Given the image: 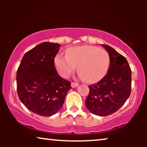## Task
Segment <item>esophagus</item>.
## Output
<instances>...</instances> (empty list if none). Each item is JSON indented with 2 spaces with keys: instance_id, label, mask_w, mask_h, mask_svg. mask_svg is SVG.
<instances>
[{
  "instance_id": "obj_1",
  "label": "esophagus",
  "mask_w": 147,
  "mask_h": 147,
  "mask_svg": "<svg viewBox=\"0 0 147 147\" xmlns=\"http://www.w3.org/2000/svg\"><path fill=\"white\" fill-rule=\"evenodd\" d=\"M79 86L78 83H75V82H72L71 83V86L72 88H76Z\"/></svg>"
}]
</instances>
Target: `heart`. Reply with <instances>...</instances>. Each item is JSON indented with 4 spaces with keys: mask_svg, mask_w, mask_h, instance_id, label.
<instances>
[{
    "mask_svg": "<svg viewBox=\"0 0 147 147\" xmlns=\"http://www.w3.org/2000/svg\"><path fill=\"white\" fill-rule=\"evenodd\" d=\"M55 64L59 74L67 78L75 70L88 83L97 82L106 75L110 64V57L106 50L92 45L70 47L66 55H57Z\"/></svg>",
    "mask_w": 147,
    "mask_h": 147,
    "instance_id": "b5f03b06",
    "label": "heart"
}]
</instances>
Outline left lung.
Segmentation results:
<instances>
[{"label": "left lung", "instance_id": "1", "mask_svg": "<svg viewBox=\"0 0 147 147\" xmlns=\"http://www.w3.org/2000/svg\"><path fill=\"white\" fill-rule=\"evenodd\" d=\"M110 57L107 74L97 84L88 86L86 106L92 114L107 116L119 110L131 91V70L127 60L108 45H102Z\"/></svg>", "mask_w": 147, "mask_h": 147}]
</instances>
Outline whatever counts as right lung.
Instances as JSON below:
<instances>
[{
	"label": "right lung",
	"instance_id": "1",
	"mask_svg": "<svg viewBox=\"0 0 147 147\" xmlns=\"http://www.w3.org/2000/svg\"><path fill=\"white\" fill-rule=\"evenodd\" d=\"M60 45L43 42L27 52L16 73L17 93L32 112L43 117L57 113L71 89L70 82L61 77L55 65Z\"/></svg>",
	"mask_w": 147,
	"mask_h": 147
}]
</instances>
